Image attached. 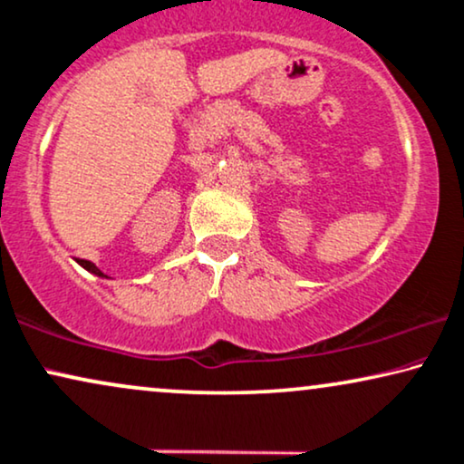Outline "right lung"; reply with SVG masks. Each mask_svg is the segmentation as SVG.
<instances>
[{
  "mask_svg": "<svg viewBox=\"0 0 464 464\" xmlns=\"http://www.w3.org/2000/svg\"><path fill=\"white\" fill-rule=\"evenodd\" d=\"M81 266H83V267L87 269V272H92V274L101 276V278H107V276H104V274L101 272V269H98L96 266H93V263H92V261H81Z\"/></svg>",
  "mask_w": 464,
  "mask_h": 464,
  "instance_id": "1",
  "label": "right lung"
}]
</instances>
